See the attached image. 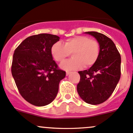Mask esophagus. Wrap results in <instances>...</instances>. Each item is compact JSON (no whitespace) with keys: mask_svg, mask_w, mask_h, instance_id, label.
Returning a JSON list of instances; mask_svg holds the SVG:
<instances>
[{"mask_svg":"<svg viewBox=\"0 0 133 133\" xmlns=\"http://www.w3.org/2000/svg\"><path fill=\"white\" fill-rule=\"evenodd\" d=\"M69 74H70V72H66V76H68Z\"/></svg>","mask_w":133,"mask_h":133,"instance_id":"1","label":"esophagus"}]
</instances>
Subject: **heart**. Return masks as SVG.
<instances>
[{
    "instance_id": "heart-1",
    "label": "heart",
    "mask_w": 133,
    "mask_h": 133,
    "mask_svg": "<svg viewBox=\"0 0 133 133\" xmlns=\"http://www.w3.org/2000/svg\"><path fill=\"white\" fill-rule=\"evenodd\" d=\"M69 54L73 59L60 64L66 71L89 68L96 63L100 55V45L97 41L86 36H76L64 43L56 42L51 48V55L58 62H62Z\"/></svg>"
}]
</instances>
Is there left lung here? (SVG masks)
<instances>
[{"instance_id": "obj_1", "label": "left lung", "mask_w": 133, "mask_h": 133, "mask_svg": "<svg viewBox=\"0 0 133 133\" xmlns=\"http://www.w3.org/2000/svg\"><path fill=\"white\" fill-rule=\"evenodd\" d=\"M96 38L100 45V55L88 70L78 71L77 85L79 96L85 102L97 105L106 101L116 88L121 75V57L112 40L96 31L85 32Z\"/></svg>"}]
</instances>
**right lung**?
<instances>
[{
  "label": "right lung",
  "mask_w": 133,
  "mask_h": 133,
  "mask_svg": "<svg viewBox=\"0 0 133 133\" xmlns=\"http://www.w3.org/2000/svg\"><path fill=\"white\" fill-rule=\"evenodd\" d=\"M60 37L41 33L26 38L13 54L11 73L22 97L35 106L48 105L55 100L59 83L65 72L58 69L51 48Z\"/></svg>",
  "instance_id": "add662e5"
}]
</instances>
